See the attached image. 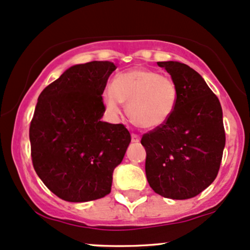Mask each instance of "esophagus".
<instances>
[{
	"label": "esophagus",
	"mask_w": 250,
	"mask_h": 250,
	"mask_svg": "<svg viewBox=\"0 0 250 250\" xmlns=\"http://www.w3.org/2000/svg\"><path fill=\"white\" fill-rule=\"evenodd\" d=\"M131 142H134V144H138V142H140V136L138 134H131Z\"/></svg>",
	"instance_id": "1"
}]
</instances>
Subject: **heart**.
<instances>
[{
  "mask_svg": "<svg viewBox=\"0 0 250 250\" xmlns=\"http://www.w3.org/2000/svg\"><path fill=\"white\" fill-rule=\"evenodd\" d=\"M102 101L111 115L121 111V103H128L131 121L145 129H154L173 115L178 87L171 77L149 68H133L114 77L111 87L103 90Z\"/></svg>",
  "mask_w": 250,
  "mask_h": 250,
  "instance_id": "obj_1",
  "label": "heart"
}]
</instances>
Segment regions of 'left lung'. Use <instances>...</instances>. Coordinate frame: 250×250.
<instances>
[{"label":"left lung","instance_id":"8db88e82","mask_svg":"<svg viewBox=\"0 0 250 250\" xmlns=\"http://www.w3.org/2000/svg\"><path fill=\"white\" fill-rule=\"evenodd\" d=\"M178 87V103L164 125L144 134L146 177L155 193L171 199L196 197L217 177L226 131L217 96L193 68L158 62Z\"/></svg>","mask_w":250,"mask_h":250}]
</instances>
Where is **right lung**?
<instances>
[{
	"mask_svg": "<svg viewBox=\"0 0 250 250\" xmlns=\"http://www.w3.org/2000/svg\"><path fill=\"white\" fill-rule=\"evenodd\" d=\"M110 62L67 68L42 90L29 125L35 172L59 198L95 201L110 193L112 172L130 144L125 125L102 122Z\"/></svg>",
	"mask_w": 250,
	"mask_h": 250,
	"instance_id": "1",
	"label": "right lung"
}]
</instances>
